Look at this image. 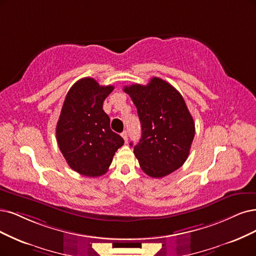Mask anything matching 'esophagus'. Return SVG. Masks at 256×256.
I'll return each mask as SVG.
<instances>
[{
    "label": "esophagus",
    "instance_id": "1",
    "mask_svg": "<svg viewBox=\"0 0 256 256\" xmlns=\"http://www.w3.org/2000/svg\"><path fill=\"white\" fill-rule=\"evenodd\" d=\"M121 136H122V138L124 139V141L126 142L128 141V130H123V133L121 134Z\"/></svg>",
    "mask_w": 256,
    "mask_h": 256
}]
</instances>
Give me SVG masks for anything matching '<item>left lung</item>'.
<instances>
[{"label": "left lung", "instance_id": "8db88e82", "mask_svg": "<svg viewBox=\"0 0 256 256\" xmlns=\"http://www.w3.org/2000/svg\"><path fill=\"white\" fill-rule=\"evenodd\" d=\"M123 90L133 100L141 123L142 134L134 146L140 168L154 178L176 171L186 160L195 135L194 120L180 92L157 77Z\"/></svg>", "mask_w": 256, "mask_h": 256}]
</instances>
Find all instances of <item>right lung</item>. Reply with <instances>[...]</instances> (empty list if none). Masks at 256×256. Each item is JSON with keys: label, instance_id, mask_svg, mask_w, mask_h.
<instances>
[{"label": "right lung", "instance_id": "right-lung-1", "mask_svg": "<svg viewBox=\"0 0 256 256\" xmlns=\"http://www.w3.org/2000/svg\"><path fill=\"white\" fill-rule=\"evenodd\" d=\"M112 85L102 86L92 78L76 82L66 94L56 135L66 162L81 175L98 177L108 172L123 138L110 128L103 101Z\"/></svg>", "mask_w": 256, "mask_h": 256}]
</instances>
